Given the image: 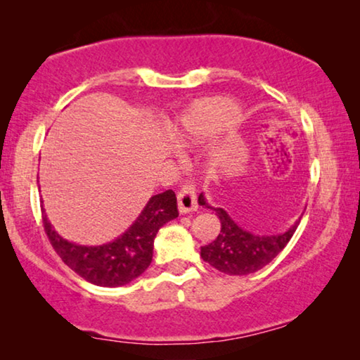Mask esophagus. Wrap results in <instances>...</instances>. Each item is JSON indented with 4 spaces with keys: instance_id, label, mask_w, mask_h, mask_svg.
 <instances>
[{
    "instance_id": "34e87169",
    "label": "esophagus",
    "mask_w": 360,
    "mask_h": 360,
    "mask_svg": "<svg viewBox=\"0 0 360 360\" xmlns=\"http://www.w3.org/2000/svg\"><path fill=\"white\" fill-rule=\"evenodd\" d=\"M177 209L181 214H189L198 209V199H195V189L193 184H183L177 193Z\"/></svg>"
}]
</instances>
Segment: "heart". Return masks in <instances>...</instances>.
<instances>
[{
    "label": "heart",
    "instance_id": "heart-1",
    "mask_svg": "<svg viewBox=\"0 0 360 360\" xmlns=\"http://www.w3.org/2000/svg\"><path fill=\"white\" fill-rule=\"evenodd\" d=\"M230 110H232V103L224 97L198 100L177 118L174 127L171 128L172 145L188 148L204 140L224 122Z\"/></svg>",
    "mask_w": 360,
    "mask_h": 360
}]
</instances>
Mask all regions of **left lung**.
Returning <instances> with one entry per match:
<instances>
[{"label": "left lung", "instance_id": "1", "mask_svg": "<svg viewBox=\"0 0 360 360\" xmlns=\"http://www.w3.org/2000/svg\"><path fill=\"white\" fill-rule=\"evenodd\" d=\"M199 205L214 210L220 219L217 238L209 245L200 247V257L209 265L227 275H248L268 265L291 240L300 224L296 222L286 232L276 236H255L238 227L222 207H212L207 204L204 194L199 195Z\"/></svg>", "mask_w": 360, "mask_h": 360}]
</instances>
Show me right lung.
<instances>
[{
	"instance_id": "right-lung-1",
	"label": "right lung",
	"mask_w": 360,
	"mask_h": 360,
	"mask_svg": "<svg viewBox=\"0 0 360 360\" xmlns=\"http://www.w3.org/2000/svg\"><path fill=\"white\" fill-rule=\"evenodd\" d=\"M177 200L174 191L153 195L127 232L113 242L98 247H85L67 242L52 229L42 209V224L51 245L70 270L97 286H123L150 266L153 243L162 225L176 219Z\"/></svg>"
}]
</instances>
